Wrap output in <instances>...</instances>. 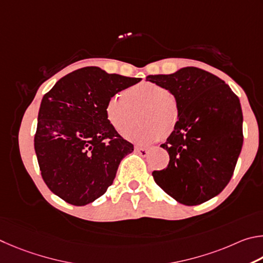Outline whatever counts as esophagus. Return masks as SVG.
I'll list each match as a JSON object with an SVG mask.
<instances>
[{
  "mask_svg": "<svg viewBox=\"0 0 263 263\" xmlns=\"http://www.w3.org/2000/svg\"><path fill=\"white\" fill-rule=\"evenodd\" d=\"M135 151L139 155H141L142 157H145V156H148L150 149L149 148H141V146H136L135 148Z\"/></svg>",
  "mask_w": 263,
  "mask_h": 263,
  "instance_id": "1",
  "label": "esophagus"
}]
</instances>
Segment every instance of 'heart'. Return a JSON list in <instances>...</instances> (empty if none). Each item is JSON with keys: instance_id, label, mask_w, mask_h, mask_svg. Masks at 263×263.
Returning a JSON list of instances; mask_svg holds the SVG:
<instances>
[{"instance_id": "b5f03b06", "label": "heart", "mask_w": 263, "mask_h": 263, "mask_svg": "<svg viewBox=\"0 0 263 263\" xmlns=\"http://www.w3.org/2000/svg\"><path fill=\"white\" fill-rule=\"evenodd\" d=\"M141 110L144 123L126 134L137 144H148L171 134L177 126L179 107L176 98L165 87L156 83L143 82L119 92L108 99L105 107L107 121L115 130L124 134L136 122V112Z\"/></svg>"}]
</instances>
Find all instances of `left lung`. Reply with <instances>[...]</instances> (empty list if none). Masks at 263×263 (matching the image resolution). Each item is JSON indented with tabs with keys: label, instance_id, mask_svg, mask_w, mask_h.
Masks as SVG:
<instances>
[{
	"label": "left lung",
	"instance_id": "1",
	"mask_svg": "<svg viewBox=\"0 0 263 263\" xmlns=\"http://www.w3.org/2000/svg\"><path fill=\"white\" fill-rule=\"evenodd\" d=\"M146 81L165 87L179 107L177 126L160 145L170 162L153 172L156 183L185 205L213 199L229 183L242 148L239 98L224 81L195 67Z\"/></svg>",
	"mask_w": 263,
	"mask_h": 263
}]
</instances>
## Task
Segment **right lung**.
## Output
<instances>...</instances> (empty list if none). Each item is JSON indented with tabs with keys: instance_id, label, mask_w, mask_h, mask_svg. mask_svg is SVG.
<instances>
[{
	"instance_id": "add662e5",
	"label": "right lung",
	"mask_w": 263,
	"mask_h": 263,
	"mask_svg": "<svg viewBox=\"0 0 263 263\" xmlns=\"http://www.w3.org/2000/svg\"><path fill=\"white\" fill-rule=\"evenodd\" d=\"M141 78L85 67L68 73L41 100L34 150L46 185L73 205H85L105 194L124 156L134 145L106 119L113 95Z\"/></svg>"
}]
</instances>
